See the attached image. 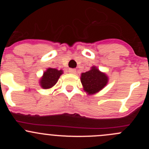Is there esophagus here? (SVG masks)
I'll use <instances>...</instances> for the list:
<instances>
[{"label": "esophagus", "instance_id": "34e87169", "mask_svg": "<svg viewBox=\"0 0 149 149\" xmlns=\"http://www.w3.org/2000/svg\"><path fill=\"white\" fill-rule=\"evenodd\" d=\"M68 72L70 73H73V74H75L76 73V70L75 68H69Z\"/></svg>", "mask_w": 149, "mask_h": 149}]
</instances>
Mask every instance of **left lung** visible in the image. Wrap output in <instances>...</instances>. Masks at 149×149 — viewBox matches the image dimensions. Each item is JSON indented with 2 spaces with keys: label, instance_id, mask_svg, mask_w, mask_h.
<instances>
[{
  "label": "left lung",
  "instance_id": "obj_1",
  "mask_svg": "<svg viewBox=\"0 0 149 149\" xmlns=\"http://www.w3.org/2000/svg\"><path fill=\"white\" fill-rule=\"evenodd\" d=\"M109 81V78L105 73L100 71L96 66L91 67L88 71L82 73L81 82L83 88L88 95H92L103 89Z\"/></svg>",
  "mask_w": 149,
  "mask_h": 149
}]
</instances>
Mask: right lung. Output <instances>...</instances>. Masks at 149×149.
Segmentation results:
<instances>
[{
  "label": "right lung",
  "instance_id": "1",
  "mask_svg": "<svg viewBox=\"0 0 149 149\" xmlns=\"http://www.w3.org/2000/svg\"><path fill=\"white\" fill-rule=\"evenodd\" d=\"M63 73V70L48 68L43 73L42 76L40 79V85L44 89H49L53 87L58 82L60 76Z\"/></svg>",
  "mask_w": 149,
  "mask_h": 149
}]
</instances>
